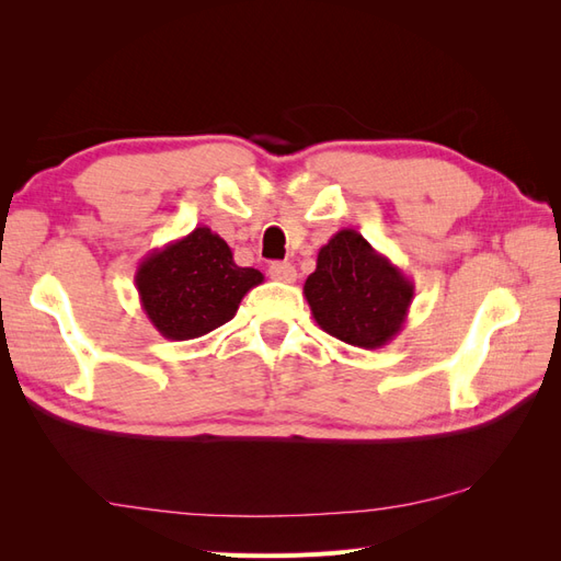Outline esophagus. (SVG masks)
<instances>
[{
  "label": "esophagus",
  "instance_id": "esophagus-1",
  "mask_svg": "<svg viewBox=\"0 0 561 561\" xmlns=\"http://www.w3.org/2000/svg\"><path fill=\"white\" fill-rule=\"evenodd\" d=\"M270 277L277 282H284V284H291V282H296V267L291 265V262H272Z\"/></svg>",
  "mask_w": 561,
  "mask_h": 561
}]
</instances>
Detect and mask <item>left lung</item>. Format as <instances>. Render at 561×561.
<instances>
[{"instance_id":"obj_1","label":"left lung","mask_w":561,"mask_h":561,"mask_svg":"<svg viewBox=\"0 0 561 561\" xmlns=\"http://www.w3.org/2000/svg\"><path fill=\"white\" fill-rule=\"evenodd\" d=\"M304 296L316 323L352 347L378 350L408 320L414 282L354 229H342L318 250Z\"/></svg>"}]
</instances>
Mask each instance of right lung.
<instances>
[{"mask_svg":"<svg viewBox=\"0 0 561 561\" xmlns=\"http://www.w3.org/2000/svg\"><path fill=\"white\" fill-rule=\"evenodd\" d=\"M262 272L238 267L229 243L209 226L165 243L139 262L141 311L165 340H195L229 323Z\"/></svg>","mask_w":561,"mask_h":561,"instance_id":"right-lung-1","label":"right lung"}]
</instances>
